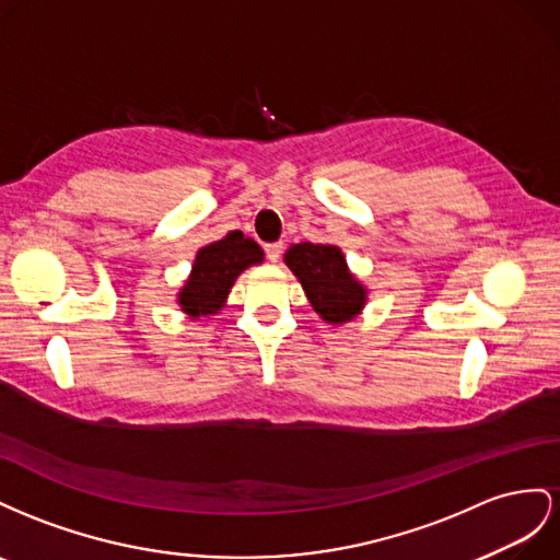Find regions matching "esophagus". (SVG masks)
<instances>
[{
    "instance_id": "34e87169",
    "label": "esophagus",
    "mask_w": 560,
    "mask_h": 560,
    "mask_svg": "<svg viewBox=\"0 0 560 560\" xmlns=\"http://www.w3.org/2000/svg\"><path fill=\"white\" fill-rule=\"evenodd\" d=\"M265 253H267V260H269V262H277V260L281 258V253H283V244H281V242L267 244V246H265Z\"/></svg>"
}]
</instances>
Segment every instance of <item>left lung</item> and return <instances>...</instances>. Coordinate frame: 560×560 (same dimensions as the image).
<instances>
[{"mask_svg": "<svg viewBox=\"0 0 560 560\" xmlns=\"http://www.w3.org/2000/svg\"><path fill=\"white\" fill-rule=\"evenodd\" d=\"M283 262L298 277L314 312L330 326L354 322L369 302V289L351 275L340 246L293 244Z\"/></svg>", "mask_w": 560, "mask_h": 560, "instance_id": "8db88e82", "label": "left lung"}]
</instances>
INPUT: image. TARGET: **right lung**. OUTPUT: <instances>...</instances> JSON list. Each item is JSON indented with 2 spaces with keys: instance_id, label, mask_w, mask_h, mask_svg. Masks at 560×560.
<instances>
[{
  "instance_id": "add662e5",
  "label": "right lung",
  "mask_w": 560,
  "mask_h": 560,
  "mask_svg": "<svg viewBox=\"0 0 560 560\" xmlns=\"http://www.w3.org/2000/svg\"><path fill=\"white\" fill-rule=\"evenodd\" d=\"M265 260L262 248L244 232H230L220 242L197 250L189 277L178 291V305L189 318L213 316L225 307L234 281L244 269Z\"/></svg>"
}]
</instances>
